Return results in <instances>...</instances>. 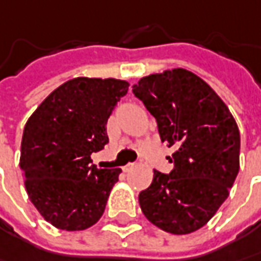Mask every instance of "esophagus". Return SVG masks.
Listing matches in <instances>:
<instances>
[{"instance_id":"1","label":"esophagus","mask_w":261,"mask_h":261,"mask_svg":"<svg viewBox=\"0 0 261 261\" xmlns=\"http://www.w3.org/2000/svg\"><path fill=\"white\" fill-rule=\"evenodd\" d=\"M134 168H136V165H134V164H128V165H125V166L122 168V171H124V172H130L131 169H134Z\"/></svg>"}]
</instances>
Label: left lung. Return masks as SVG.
Segmentation results:
<instances>
[{
  "label": "left lung",
  "instance_id": "left-lung-1",
  "mask_svg": "<svg viewBox=\"0 0 261 261\" xmlns=\"http://www.w3.org/2000/svg\"><path fill=\"white\" fill-rule=\"evenodd\" d=\"M133 93L156 119L162 143L174 147V169L153 171L150 187L139 194L143 215L165 232H194L215 216L238 175V125L216 92L184 68L146 75Z\"/></svg>",
  "mask_w": 261,
  "mask_h": 261
}]
</instances>
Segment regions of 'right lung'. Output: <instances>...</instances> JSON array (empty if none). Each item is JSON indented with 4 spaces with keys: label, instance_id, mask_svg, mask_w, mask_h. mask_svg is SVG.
<instances>
[{
    "label": "right lung",
    "instance_id": "obj_1",
    "mask_svg": "<svg viewBox=\"0 0 261 261\" xmlns=\"http://www.w3.org/2000/svg\"><path fill=\"white\" fill-rule=\"evenodd\" d=\"M128 86L117 79L75 77L28 119L20 169L30 201L55 228L83 231L103 215L121 169H99L90 154L108 143L107 122Z\"/></svg>",
    "mask_w": 261,
    "mask_h": 261
}]
</instances>
